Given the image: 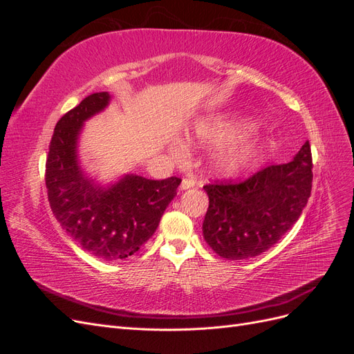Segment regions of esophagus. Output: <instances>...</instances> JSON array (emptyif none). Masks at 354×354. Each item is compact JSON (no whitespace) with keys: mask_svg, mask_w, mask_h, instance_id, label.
Returning a JSON list of instances; mask_svg holds the SVG:
<instances>
[{"mask_svg":"<svg viewBox=\"0 0 354 354\" xmlns=\"http://www.w3.org/2000/svg\"><path fill=\"white\" fill-rule=\"evenodd\" d=\"M196 185V181H195V178H183V181H181V189L183 190H186V189H190V187H194Z\"/></svg>","mask_w":354,"mask_h":354,"instance_id":"obj_1","label":"esophagus"}]
</instances>
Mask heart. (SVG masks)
Returning a JSON list of instances; mask_svg holds the SVG:
<instances>
[{"mask_svg": "<svg viewBox=\"0 0 354 354\" xmlns=\"http://www.w3.org/2000/svg\"><path fill=\"white\" fill-rule=\"evenodd\" d=\"M254 124L250 121L238 122H224V121H201L194 127L192 131V140L199 145H224L229 142L239 140V138L248 136L254 131ZM176 153L183 156V149L177 147ZM255 156V147L243 146L233 147L230 151L223 152L217 160L216 168L223 174H234L248 165Z\"/></svg>", "mask_w": 354, "mask_h": 354, "instance_id": "b5f03b06", "label": "heart"}]
</instances>
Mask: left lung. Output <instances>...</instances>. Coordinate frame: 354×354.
<instances>
[{
	"label": "left lung",
	"instance_id": "obj_1",
	"mask_svg": "<svg viewBox=\"0 0 354 354\" xmlns=\"http://www.w3.org/2000/svg\"><path fill=\"white\" fill-rule=\"evenodd\" d=\"M313 160L306 142L288 164L269 165L242 181L205 185L209 207L203 238L223 259L246 260L267 251L301 216L312 192Z\"/></svg>",
	"mask_w": 354,
	"mask_h": 354
}]
</instances>
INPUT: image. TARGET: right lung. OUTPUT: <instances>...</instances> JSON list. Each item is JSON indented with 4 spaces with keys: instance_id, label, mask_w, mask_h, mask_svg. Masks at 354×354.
Segmentation results:
<instances>
[{
    "instance_id": "right-lung-1",
    "label": "right lung",
    "mask_w": 354,
    "mask_h": 354,
    "mask_svg": "<svg viewBox=\"0 0 354 354\" xmlns=\"http://www.w3.org/2000/svg\"><path fill=\"white\" fill-rule=\"evenodd\" d=\"M109 102L94 93L56 124L46 162V186L53 214L84 251L104 261L131 257L155 233L181 178L149 180L125 176L109 189L95 187L82 176L77 138L82 122Z\"/></svg>"
}]
</instances>
